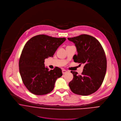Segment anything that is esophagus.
<instances>
[{"label":"esophagus","instance_id":"1","mask_svg":"<svg viewBox=\"0 0 121 121\" xmlns=\"http://www.w3.org/2000/svg\"><path fill=\"white\" fill-rule=\"evenodd\" d=\"M62 72L63 74H65V73H66L67 72V70H65L64 69H63L62 70Z\"/></svg>","mask_w":121,"mask_h":121}]
</instances>
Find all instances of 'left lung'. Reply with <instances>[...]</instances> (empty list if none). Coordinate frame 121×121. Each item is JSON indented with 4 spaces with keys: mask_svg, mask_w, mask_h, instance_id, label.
Segmentation results:
<instances>
[{
    "mask_svg": "<svg viewBox=\"0 0 121 121\" xmlns=\"http://www.w3.org/2000/svg\"><path fill=\"white\" fill-rule=\"evenodd\" d=\"M68 39L75 43L78 55L73 56L75 62L84 65L81 75L71 71L73 78L69 83L71 91L82 96L91 94L101 85L107 70V59L105 51L93 37L82 34Z\"/></svg>",
    "mask_w": 121,
    "mask_h": 121,
    "instance_id": "1",
    "label": "left lung"
}]
</instances>
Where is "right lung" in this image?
Returning <instances> with one entry per match:
<instances>
[{
    "mask_svg": "<svg viewBox=\"0 0 121 121\" xmlns=\"http://www.w3.org/2000/svg\"><path fill=\"white\" fill-rule=\"evenodd\" d=\"M66 39L39 35L25 44L19 60V71L24 85L32 93L42 95L51 92L57 79L62 76L60 68L49 70L44 62L45 59L53 56Z\"/></svg>",
    "mask_w": 121,
    "mask_h": 121,
    "instance_id": "right-lung-1",
    "label": "right lung"
}]
</instances>
